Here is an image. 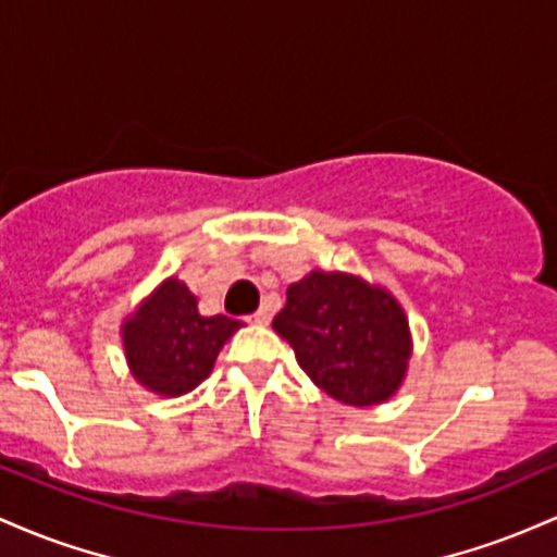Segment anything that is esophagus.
Returning <instances> with one entry per match:
<instances>
[{
    "mask_svg": "<svg viewBox=\"0 0 557 557\" xmlns=\"http://www.w3.org/2000/svg\"><path fill=\"white\" fill-rule=\"evenodd\" d=\"M268 321H271V312H268L265 308H260L255 315H249V323H255V326H265Z\"/></svg>",
    "mask_w": 557,
    "mask_h": 557,
    "instance_id": "1",
    "label": "esophagus"
}]
</instances>
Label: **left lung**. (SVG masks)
I'll list each match as a JSON object with an SVG mask.
<instances>
[{"instance_id": "obj_1", "label": "left lung", "mask_w": 557, "mask_h": 557, "mask_svg": "<svg viewBox=\"0 0 557 557\" xmlns=\"http://www.w3.org/2000/svg\"><path fill=\"white\" fill-rule=\"evenodd\" d=\"M273 331L326 395L355 408L392 399L408 376L413 334L386 286L345 271H310L286 289Z\"/></svg>"}]
</instances>
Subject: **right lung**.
<instances>
[{
  "label": "right lung",
  "mask_w": 557,
  "mask_h": 557,
  "mask_svg": "<svg viewBox=\"0 0 557 557\" xmlns=\"http://www.w3.org/2000/svg\"><path fill=\"white\" fill-rule=\"evenodd\" d=\"M242 329L226 315H202L197 297L168 276L121 323L131 376L160 397L189 395L210 376L218 352Z\"/></svg>",
  "instance_id": "right-lung-1"
}]
</instances>
